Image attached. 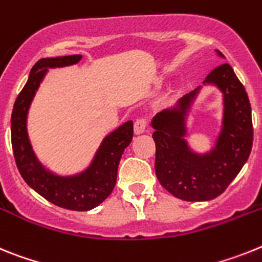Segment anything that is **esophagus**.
<instances>
[{
    "mask_svg": "<svg viewBox=\"0 0 262 262\" xmlns=\"http://www.w3.org/2000/svg\"><path fill=\"white\" fill-rule=\"evenodd\" d=\"M147 128V121L145 118H137L134 122V133L142 134Z\"/></svg>",
    "mask_w": 262,
    "mask_h": 262,
    "instance_id": "esophagus-1",
    "label": "esophagus"
}]
</instances>
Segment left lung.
<instances>
[{
	"label": "left lung",
	"instance_id": "8db88e82",
	"mask_svg": "<svg viewBox=\"0 0 262 262\" xmlns=\"http://www.w3.org/2000/svg\"><path fill=\"white\" fill-rule=\"evenodd\" d=\"M216 54L224 58L219 50ZM203 85H212L223 96V117L213 146L198 153L190 146L188 116L202 87L187 93L175 106L151 120L156 142V175L175 198L204 202L219 196L249 158L253 142L252 111L244 85L229 64L216 67Z\"/></svg>",
	"mask_w": 262,
	"mask_h": 262
}]
</instances>
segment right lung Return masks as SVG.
I'll list each match as a JSON object with an SVG mask.
<instances>
[{
	"label": "right lung",
	"instance_id": "right-lung-1",
	"mask_svg": "<svg viewBox=\"0 0 262 262\" xmlns=\"http://www.w3.org/2000/svg\"><path fill=\"white\" fill-rule=\"evenodd\" d=\"M81 55L43 58L31 68L11 112V146L22 178L40 196L62 208L90 211L111 195L117 179V169L124 150L133 138V121H126L106 134L90 165L80 172L59 175L40 162L27 132V116L35 93L50 68L74 66Z\"/></svg>",
	"mask_w": 262,
	"mask_h": 262
}]
</instances>
